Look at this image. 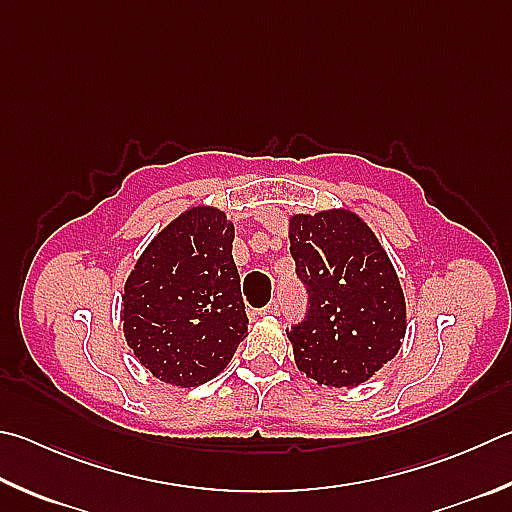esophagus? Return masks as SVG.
<instances>
[{
    "mask_svg": "<svg viewBox=\"0 0 512 512\" xmlns=\"http://www.w3.org/2000/svg\"><path fill=\"white\" fill-rule=\"evenodd\" d=\"M280 311H282V304L277 302V300H273L271 304L264 306V309H259L257 313H259V315H277Z\"/></svg>",
    "mask_w": 512,
    "mask_h": 512,
    "instance_id": "1",
    "label": "esophagus"
}]
</instances>
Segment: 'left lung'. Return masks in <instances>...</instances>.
Here are the masks:
<instances>
[{
	"mask_svg": "<svg viewBox=\"0 0 512 512\" xmlns=\"http://www.w3.org/2000/svg\"><path fill=\"white\" fill-rule=\"evenodd\" d=\"M288 241L309 313L288 333L297 369L327 387H358L403 345L407 306L396 268L349 208L288 217Z\"/></svg>",
	"mask_w": 512,
	"mask_h": 512,
	"instance_id": "1",
	"label": "left lung"
}]
</instances>
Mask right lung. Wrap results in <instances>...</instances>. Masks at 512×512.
I'll return each instance as SVG.
<instances>
[{"instance_id":"1","label":"right lung","mask_w":512,"mask_h":512,"mask_svg":"<svg viewBox=\"0 0 512 512\" xmlns=\"http://www.w3.org/2000/svg\"><path fill=\"white\" fill-rule=\"evenodd\" d=\"M232 239L235 226L224 210L192 206L147 244L127 275L125 340L165 385L208 383L248 336Z\"/></svg>"}]
</instances>
